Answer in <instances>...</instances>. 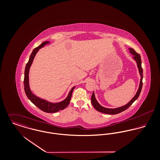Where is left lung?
<instances>
[{
	"label": "left lung",
	"mask_w": 160,
	"mask_h": 160,
	"mask_svg": "<svg viewBox=\"0 0 160 160\" xmlns=\"http://www.w3.org/2000/svg\"><path fill=\"white\" fill-rule=\"evenodd\" d=\"M130 50V52L133 55H134V60L136 61L137 64V67H138V71H139V72L140 74V76H141V79H140V86H139V88H138V89L137 91V93H136V95L134 97V98L128 103L126 104V105L124 106H122L121 107H119V108H114V109H112V108H105V107H102L98 102L95 99V95H94V93L93 92L92 95L91 97V102L93 107H94V108L97 110L98 112H101V113H105V114H118L124 110H126V109H128L136 100L137 99V98L138 97L140 93V92L142 90V85H143V82H142V79H143V69L142 68V62H141V58H140V55L137 53L133 48H129Z\"/></svg>",
	"instance_id": "obj_1"
}]
</instances>
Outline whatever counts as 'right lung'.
<instances>
[{"label":"right lung","mask_w":160,"mask_h":160,"mask_svg":"<svg viewBox=\"0 0 160 160\" xmlns=\"http://www.w3.org/2000/svg\"><path fill=\"white\" fill-rule=\"evenodd\" d=\"M48 43H49V42H48V41L42 42L40 46L35 48L33 50L32 52L31 53L29 59V61L26 65L25 70H24V92H25L26 95H27L28 98L30 100V101L33 104H34L40 110H41L42 111L46 112V113H55L58 111L62 110L65 109L67 107H68V105L70 102L71 98L72 93L74 89L75 88V87H73L71 89V90L69 93L68 97L66 98L65 100H64L63 101L60 102L59 103H53L51 102H48L45 100L41 99V98L36 97V95H34L31 91V90L29 89V68L31 67V65L33 62L34 58L36 54L37 53V52H38V50L41 48L43 47L46 44H48Z\"/></svg>","instance_id":"obj_1"}]
</instances>
